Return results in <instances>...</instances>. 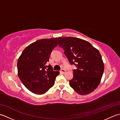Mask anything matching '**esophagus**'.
I'll list each match as a JSON object with an SVG mask.
<instances>
[{
    "label": "esophagus",
    "mask_w": 120,
    "mask_h": 120,
    "mask_svg": "<svg viewBox=\"0 0 120 120\" xmlns=\"http://www.w3.org/2000/svg\"><path fill=\"white\" fill-rule=\"evenodd\" d=\"M60 73H62V74H64L65 72H66V71L65 70H64V69H62L60 71Z\"/></svg>",
    "instance_id": "esophagus-1"
}]
</instances>
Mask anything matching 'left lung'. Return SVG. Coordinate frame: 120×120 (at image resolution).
<instances>
[{"mask_svg":"<svg viewBox=\"0 0 120 120\" xmlns=\"http://www.w3.org/2000/svg\"><path fill=\"white\" fill-rule=\"evenodd\" d=\"M59 46L64 50L73 70L70 85L77 93L84 95L92 92L100 83L104 70L102 58L98 49L90 43L74 37H59Z\"/></svg>","mask_w":120,"mask_h":120,"instance_id":"8db88e82","label":"left lung"}]
</instances>
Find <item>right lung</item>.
Here are the masks:
<instances>
[{
  "instance_id": "right-lung-1",
  "label": "right lung",
  "mask_w": 120,
  "mask_h": 120,
  "mask_svg": "<svg viewBox=\"0 0 120 120\" xmlns=\"http://www.w3.org/2000/svg\"><path fill=\"white\" fill-rule=\"evenodd\" d=\"M58 45L57 38L41 39L25 48L18 59V76L31 92L42 94L54 85L59 71H54L49 61L50 53Z\"/></svg>"
}]
</instances>
